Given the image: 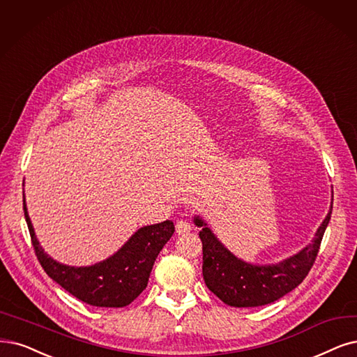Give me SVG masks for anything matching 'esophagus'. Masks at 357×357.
Instances as JSON below:
<instances>
[{"label":"esophagus","mask_w":357,"mask_h":357,"mask_svg":"<svg viewBox=\"0 0 357 357\" xmlns=\"http://www.w3.org/2000/svg\"><path fill=\"white\" fill-rule=\"evenodd\" d=\"M176 232H178V235H183V234H188L190 231H191V225H190V222H187V220H178L176 222Z\"/></svg>","instance_id":"obj_1"}]
</instances>
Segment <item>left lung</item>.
<instances>
[{
  "label": "left lung",
  "mask_w": 357,
  "mask_h": 357,
  "mask_svg": "<svg viewBox=\"0 0 357 357\" xmlns=\"http://www.w3.org/2000/svg\"><path fill=\"white\" fill-rule=\"evenodd\" d=\"M331 213L333 202L312 243L275 265H252L234 256L207 223L195 216L194 223L202 228L199 235L203 243V278L207 288L234 307L265 306L284 297L300 285L312 269Z\"/></svg>",
  "instance_id": "8db88e82"
}]
</instances>
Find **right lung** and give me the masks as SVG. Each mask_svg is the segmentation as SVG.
I'll use <instances>...</instances> for the list:
<instances>
[{"mask_svg": "<svg viewBox=\"0 0 357 357\" xmlns=\"http://www.w3.org/2000/svg\"><path fill=\"white\" fill-rule=\"evenodd\" d=\"M35 255L52 281L72 296L97 307H125L134 301L149 284L154 260L175 232L172 220L139 228L121 250L92 266H68L51 259L39 245L23 199Z\"/></svg>", "mask_w": 357, "mask_h": 357, "instance_id": "obj_1", "label": "right lung"}]
</instances>
